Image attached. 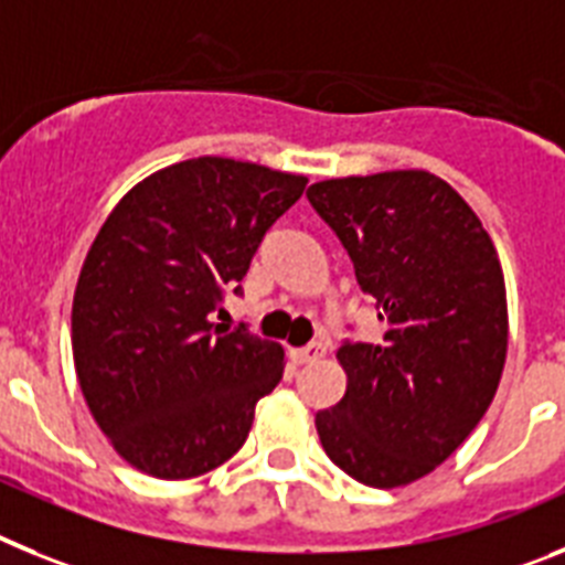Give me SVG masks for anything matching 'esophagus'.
I'll return each instance as SVG.
<instances>
[{"instance_id":"esophagus-1","label":"esophagus","mask_w":565,"mask_h":565,"mask_svg":"<svg viewBox=\"0 0 565 565\" xmlns=\"http://www.w3.org/2000/svg\"><path fill=\"white\" fill-rule=\"evenodd\" d=\"M323 352H327V347H323V343H310V347H301V350L292 352V358H296L298 364H310V361L323 358Z\"/></svg>"}]
</instances>
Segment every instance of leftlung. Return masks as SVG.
<instances>
[{"label": "left lung", "mask_w": 565, "mask_h": 565, "mask_svg": "<svg viewBox=\"0 0 565 565\" xmlns=\"http://www.w3.org/2000/svg\"><path fill=\"white\" fill-rule=\"evenodd\" d=\"M330 224L375 298L381 343L338 350L347 392L316 415L323 452L358 483L398 489L435 472L498 392L507 284L475 210L426 170L316 181Z\"/></svg>", "instance_id": "1"}]
</instances>
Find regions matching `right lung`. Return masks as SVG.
Returning <instances> with one entry per match:
<instances>
[{"mask_svg": "<svg viewBox=\"0 0 565 565\" xmlns=\"http://www.w3.org/2000/svg\"><path fill=\"white\" fill-rule=\"evenodd\" d=\"M307 175L201 156L127 190L93 238L71 312L73 366L93 420L159 480L213 472L244 446L284 347L215 327L253 253Z\"/></svg>", "mask_w": 565, "mask_h": 565, "instance_id": "obj_1", "label": "right lung"}]
</instances>
